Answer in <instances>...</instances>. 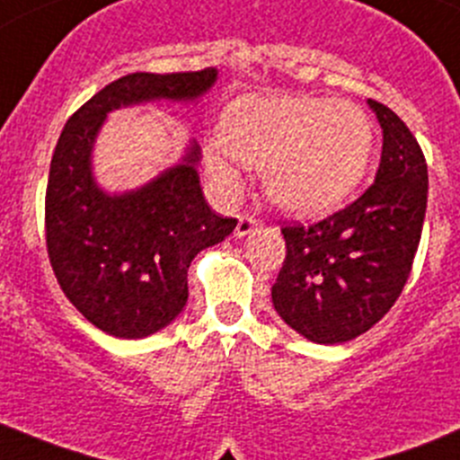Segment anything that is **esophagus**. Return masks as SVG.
<instances>
[{
	"instance_id": "1",
	"label": "esophagus",
	"mask_w": 460,
	"mask_h": 460,
	"mask_svg": "<svg viewBox=\"0 0 460 460\" xmlns=\"http://www.w3.org/2000/svg\"><path fill=\"white\" fill-rule=\"evenodd\" d=\"M257 227H260V223H257V218H252V217H239L237 227H234V234H237V237H246V234L255 233Z\"/></svg>"
}]
</instances>
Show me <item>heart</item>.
<instances>
[{"label":"heart","mask_w":460,"mask_h":460,"mask_svg":"<svg viewBox=\"0 0 460 460\" xmlns=\"http://www.w3.org/2000/svg\"><path fill=\"white\" fill-rule=\"evenodd\" d=\"M218 137L230 155L260 167L275 205L316 217L343 203L366 176L375 128L368 112L352 102L242 96L223 115ZM208 169L223 194H239V172L217 148L208 151Z\"/></svg>","instance_id":"heart-1"}]
</instances>
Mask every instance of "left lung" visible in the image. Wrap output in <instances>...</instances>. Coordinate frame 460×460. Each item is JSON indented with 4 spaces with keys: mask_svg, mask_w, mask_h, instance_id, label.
Instances as JSON below:
<instances>
[{
    "mask_svg": "<svg viewBox=\"0 0 460 460\" xmlns=\"http://www.w3.org/2000/svg\"><path fill=\"white\" fill-rule=\"evenodd\" d=\"M382 126L375 182L314 226L282 227L287 257L270 288L291 330L323 345L345 343L386 316L409 279L427 212V162L404 121L368 99Z\"/></svg>",
    "mask_w": 460,
    "mask_h": 460,
    "instance_id": "8db88e82",
    "label": "left lung"
}]
</instances>
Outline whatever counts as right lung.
Segmentation results:
<instances>
[{"label":"right lung","mask_w":460,"mask_h":460,"mask_svg":"<svg viewBox=\"0 0 460 460\" xmlns=\"http://www.w3.org/2000/svg\"><path fill=\"white\" fill-rule=\"evenodd\" d=\"M217 76L208 67L117 78L69 117L56 144L45 199L51 269L69 303L117 339H144L176 321L190 296L191 260L221 243L237 221L218 217L205 200L196 139L173 167L115 194L92 172L94 142L111 112L153 102L196 103Z\"/></svg>","instance_id":"right-lung-1"}]
</instances>
